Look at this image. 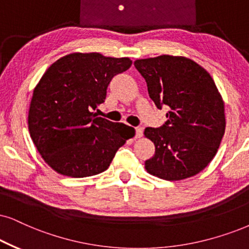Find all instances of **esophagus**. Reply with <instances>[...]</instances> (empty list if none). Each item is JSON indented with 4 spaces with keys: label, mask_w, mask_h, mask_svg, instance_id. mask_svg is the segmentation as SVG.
<instances>
[{
    "label": "esophagus",
    "mask_w": 249,
    "mask_h": 249,
    "mask_svg": "<svg viewBox=\"0 0 249 249\" xmlns=\"http://www.w3.org/2000/svg\"><path fill=\"white\" fill-rule=\"evenodd\" d=\"M135 130V138H141L142 137V127L137 126L134 128Z\"/></svg>",
    "instance_id": "obj_1"
}]
</instances>
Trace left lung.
<instances>
[{"mask_svg": "<svg viewBox=\"0 0 249 249\" xmlns=\"http://www.w3.org/2000/svg\"><path fill=\"white\" fill-rule=\"evenodd\" d=\"M134 67L157 108H169L162 126L144 130L155 144L144 168L165 180L197 175L215 157L225 132L224 102L212 75L182 56L137 59Z\"/></svg>", "mask_w": 249, "mask_h": 249, "instance_id": "1", "label": "left lung"}]
</instances>
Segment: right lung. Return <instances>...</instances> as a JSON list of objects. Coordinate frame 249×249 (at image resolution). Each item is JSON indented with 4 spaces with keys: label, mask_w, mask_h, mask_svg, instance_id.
<instances>
[{
    "label": "right lung",
    "mask_w": 249,
    "mask_h": 249,
    "mask_svg": "<svg viewBox=\"0 0 249 249\" xmlns=\"http://www.w3.org/2000/svg\"><path fill=\"white\" fill-rule=\"evenodd\" d=\"M128 57L73 53L59 58L34 88L28 131L50 168L73 178L101 174L132 137L133 127L97 117L116 74L126 71Z\"/></svg>",
    "instance_id": "obj_1"
}]
</instances>
